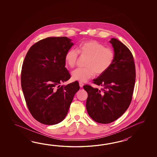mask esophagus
<instances>
[{
    "label": "esophagus",
    "mask_w": 157,
    "mask_h": 157,
    "mask_svg": "<svg viewBox=\"0 0 157 157\" xmlns=\"http://www.w3.org/2000/svg\"><path fill=\"white\" fill-rule=\"evenodd\" d=\"M79 85H80V87H82L83 86V83L81 82H79Z\"/></svg>",
    "instance_id": "obj_1"
}]
</instances>
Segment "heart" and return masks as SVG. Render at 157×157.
<instances>
[{
  "label": "heart",
  "instance_id": "1",
  "mask_svg": "<svg viewBox=\"0 0 157 157\" xmlns=\"http://www.w3.org/2000/svg\"><path fill=\"white\" fill-rule=\"evenodd\" d=\"M78 53L81 56L87 57L83 68H77L72 72L74 80L85 82L95 74L100 75L106 72L113 63L115 54L113 50L98 41L91 40L81 42L77 47L67 50L64 59L67 66L74 68L78 59Z\"/></svg>",
  "mask_w": 157,
  "mask_h": 157
}]
</instances>
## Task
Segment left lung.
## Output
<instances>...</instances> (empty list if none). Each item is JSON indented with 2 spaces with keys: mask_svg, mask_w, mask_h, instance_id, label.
Masks as SVG:
<instances>
[{
  "mask_svg": "<svg viewBox=\"0 0 157 157\" xmlns=\"http://www.w3.org/2000/svg\"><path fill=\"white\" fill-rule=\"evenodd\" d=\"M110 43L115 58L111 67L94 79L93 83L103 88L90 85L83 87L88 94L87 111L90 117L100 124H109L117 120L129 107L135 82L136 71L133 56L124 44L115 38Z\"/></svg>",
  "mask_w": 157,
  "mask_h": 157,
  "instance_id": "8db88e82",
  "label": "left lung"
}]
</instances>
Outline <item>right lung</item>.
Masks as SVG:
<instances>
[{
	"instance_id": "add662e5",
	"label": "right lung",
	"mask_w": 157,
	"mask_h": 157,
	"mask_svg": "<svg viewBox=\"0 0 157 157\" xmlns=\"http://www.w3.org/2000/svg\"><path fill=\"white\" fill-rule=\"evenodd\" d=\"M67 37H49L29 49L21 71V87L31 115L41 124L53 125L67 116L77 81L60 86L70 78L64 56L74 44Z\"/></svg>"
}]
</instances>
